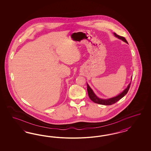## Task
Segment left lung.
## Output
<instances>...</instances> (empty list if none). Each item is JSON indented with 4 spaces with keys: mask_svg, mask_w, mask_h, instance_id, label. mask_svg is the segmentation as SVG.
Wrapping results in <instances>:
<instances>
[{
    "mask_svg": "<svg viewBox=\"0 0 151 151\" xmlns=\"http://www.w3.org/2000/svg\"><path fill=\"white\" fill-rule=\"evenodd\" d=\"M114 35L116 37H117L119 39L122 40L123 41L128 44V42L126 40V39L124 37L119 36L115 32H114ZM131 80H132V79H131ZM131 82L129 83V84L128 85L127 87L124 90V91L122 92V93H121L118 96H116V97L111 98V99H109L104 100V99H99V97H97L95 95V94L93 93V92L92 90V89L90 88V87L88 86V84H87V92H88V95L90 99L93 102H95L96 104H100V105H111L114 104L116 102H117L120 99H121L123 97H124L127 93L128 90L129 89L130 86H131Z\"/></svg>",
    "mask_w": 151,
    "mask_h": 151,
    "instance_id": "8db88e82",
    "label": "left lung"
}]
</instances>
